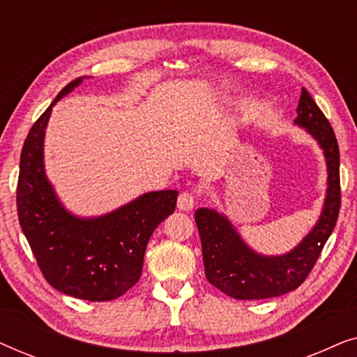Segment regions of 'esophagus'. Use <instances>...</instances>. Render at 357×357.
Wrapping results in <instances>:
<instances>
[{"label":"esophagus","instance_id":"esophagus-1","mask_svg":"<svg viewBox=\"0 0 357 357\" xmlns=\"http://www.w3.org/2000/svg\"><path fill=\"white\" fill-rule=\"evenodd\" d=\"M195 203H197V195L195 193L182 192L178 195L177 206H178V209H182V211H190V209H193Z\"/></svg>","mask_w":357,"mask_h":357}]
</instances>
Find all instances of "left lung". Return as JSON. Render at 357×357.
Returning a JSON list of instances; mask_svg holds the SVG:
<instances>
[{
	"mask_svg": "<svg viewBox=\"0 0 357 357\" xmlns=\"http://www.w3.org/2000/svg\"><path fill=\"white\" fill-rule=\"evenodd\" d=\"M296 123L304 126L324 149L328 188L319 222L294 250L281 257L258 255L243 243L222 214L208 208H199L195 213L206 280L234 299H268L297 289L315 266L338 221L341 208L338 141L328 119L305 87H302Z\"/></svg>",
	"mask_w": 357,
	"mask_h": 357,
	"instance_id": "obj_1",
	"label": "left lung"
}]
</instances>
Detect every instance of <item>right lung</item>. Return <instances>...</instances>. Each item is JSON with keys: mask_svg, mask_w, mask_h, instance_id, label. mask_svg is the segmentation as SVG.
<instances>
[{"mask_svg": "<svg viewBox=\"0 0 357 357\" xmlns=\"http://www.w3.org/2000/svg\"><path fill=\"white\" fill-rule=\"evenodd\" d=\"M82 77L63 87L29 131L16 203L19 224L45 280L63 294L104 302L125 294L139 281L149 237L175 211L178 192L144 193L96 219H79L61 206L43 172V135L52 107Z\"/></svg>", "mask_w": 357, "mask_h": 357, "instance_id": "1", "label": "right lung"}]
</instances>
